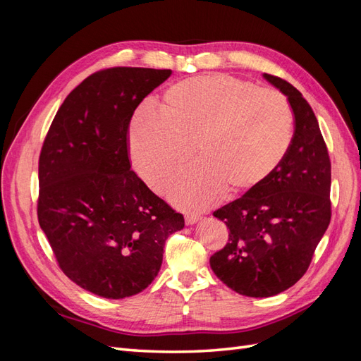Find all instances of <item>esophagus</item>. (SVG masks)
Returning <instances> with one entry per match:
<instances>
[{
  "mask_svg": "<svg viewBox=\"0 0 361 361\" xmlns=\"http://www.w3.org/2000/svg\"><path fill=\"white\" fill-rule=\"evenodd\" d=\"M200 214H195V212H188L187 215H185V221H187V224H190V226H192V224H195V223H199L200 221Z\"/></svg>",
  "mask_w": 361,
  "mask_h": 361,
  "instance_id": "obj_1",
  "label": "esophagus"
}]
</instances>
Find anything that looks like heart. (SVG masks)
<instances>
[{
    "label": "heart",
    "mask_w": 361,
    "mask_h": 361,
    "mask_svg": "<svg viewBox=\"0 0 361 361\" xmlns=\"http://www.w3.org/2000/svg\"><path fill=\"white\" fill-rule=\"evenodd\" d=\"M292 137L290 108L279 92L227 75H204L173 85L162 110L146 104L129 128L134 166L157 191L185 169L196 167L169 185L182 207H206L226 188H255L285 158Z\"/></svg>",
    "instance_id": "heart-1"
}]
</instances>
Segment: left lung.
<instances>
[{
  "instance_id": "obj_1",
  "label": "left lung",
  "mask_w": 361,
  "mask_h": 361,
  "mask_svg": "<svg viewBox=\"0 0 361 361\" xmlns=\"http://www.w3.org/2000/svg\"><path fill=\"white\" fill-rule=\"evenodd\" d=\"M264 78L288 97L293 137L264 180L214 212L226 223L228 241L209 260L226 286L253 298L293 286L331 220V162L318 118L292 84L268 73Z\"/></svg>"
}]
</instances>
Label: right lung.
<instances>
[{"mask_svg": "<svg viewBox=\"0 0 361 361\" xmlns=\"http://www.w3.org/2000/svg\"><path fill=\"white\" fill-rule=\"evenodd\" d=\"M170 69L111 68L85 78L54 117L39 158L37 218L59 267L97 297L120 300L158 276L183 215L130 170L128 128Z\"/></svg>", "mask_w": 361, "mask_h": 361, "instance_id": "add662e5", "label": "right lung"}]
</instances>
